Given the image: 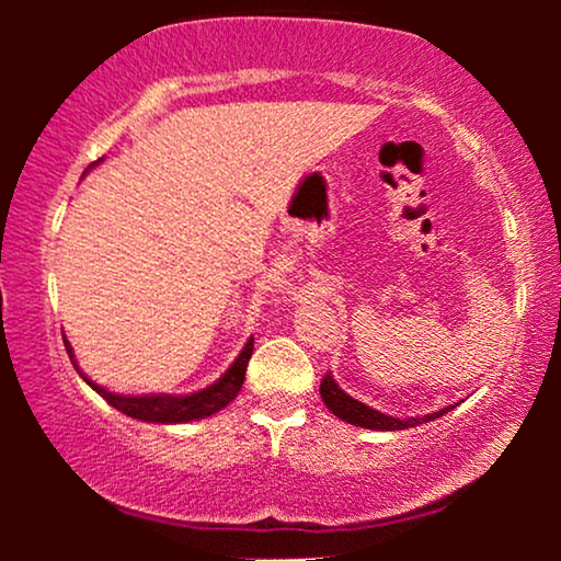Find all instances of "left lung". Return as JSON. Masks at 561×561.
I'll return each mask as SVG.
<instances>
[{
  "instance_id": "left-lung-1",
  "label": "left lung",
  "mask_w": 561,
  "mask_h": 561,
  "mask_svg": "<svg viewBox=\"0 0 561 561\" xmlns=\"http://www.w3.org/2000/svg\"><path fill=\"white\" fill-rule=\"evenodd\" d=\"M321 401L327 403V409L334 413V416H340L342 421H347V424H355V426H363V428H378V432H398V428H411V426H419V424H426V421H434L447 413L449 409H455V405H447V409L436 411V413H426V416H416V419H396V416H386V413L370 409V405L355 401V398L344 393V390L336 386L332 373L324 375V380H321Z\"/></svg>"
}]
</instances>
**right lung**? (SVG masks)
Listing matches in <instances>:
<instances>
[{"instance_id":"1","label":"right lung","mask_w":561,"mask_h":561,"mask_svg":"<svg viewBox=\"0 0 561 561\" xmlns=\"http://www.w3.org/2000/svg\"><path fill=\"white\" fill-rule=\"evenodd\" d=\"M252 342H255V340L250 336L248 344H244L242 352H240V357H237L234 363L229 365V370L221 375L217 382H211V386L198 390V393H191V396H165V393H158V396H119V393H110V390H104L102 386H96L94 380H89L87 375L79 370V365H76V359H73L71 344H68V340L64 336L68 357H71V363H73L76 370H79L81 378L87 380L89 386L94 388L106 403L114 405V409L127 413V416H133V419L150 421V424H186V421H198V419L211 416V413L225 409L227 403H232L237 393H240L242 382H244V373H248V363L252 357Z\"/></svg>"}]
</instances>
